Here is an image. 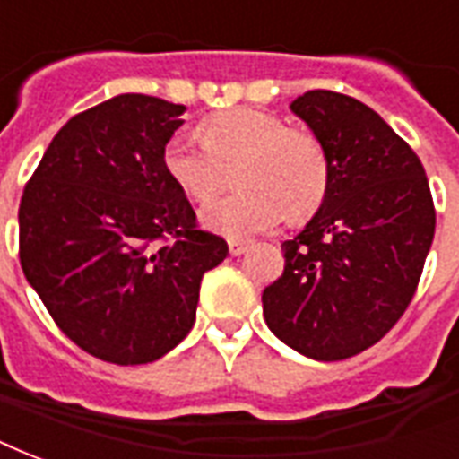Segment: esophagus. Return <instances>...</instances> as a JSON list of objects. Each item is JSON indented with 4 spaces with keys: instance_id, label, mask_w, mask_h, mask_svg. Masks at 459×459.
<instances>
[{
    "instance_id": "34e87169",
    "label": "esophagus",
    "mask_w": 459,
    "mask_h": 459,
    "mask_svg": "<svg viewBox=\"0 0 459 459\" xmlns=\"http://www.w3.org/2000/svg\"><path fill=\"white\" fill-rule=\"evenodd\" d=\"M249 251V242H237V239H230V254L232 256H242Z\"/></svg>"
}]
</instances>
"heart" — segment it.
<instances>
[{
	"mask_svg": "<svg viewBox=\"0 0 459 459\" xmlns=\"http://www.w3.org/2000/svg\"><path fill=\"white\" fill-rule=\"evenodd\" d=\"M203 146L184 135L169 137L161 167L178 191L205 203L222 188V169L234 167L239 186L201 210V222L230 239H249L273 230L282 217L302 222L322 208L332 167L324 144L305 130L254 108H230L198 126Z\"/></svg>",
	"mask_w": 459,
	"mask_h": 459,
	"instance_id": "1",
	"label": "heart"
}]
</instances>
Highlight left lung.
I'll return each instance as SVG.
<instances>
[{"mask_svg": "<svg viewBox=\"0 0 459 459\" xmlns=\"http://www.w3.org/2000/svg\"><path fill=\"white\" fill-rule=\"evenodd\" d=\"M290 111L324 144L332 181L322 208L282 242L285 271L261 302L285 346L332 363L377 343L404 315L436 210L421 160L370 106L316 89Z\"/></svg>", "mask_w": 459, "mask_h": 459, "instance_id": "left-lung-1", "label": "left lung"}]
</instances>
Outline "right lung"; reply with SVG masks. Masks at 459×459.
<instances>
[{"mask_svg": "<svg viewBox=\"0 0 459 459\" xmlns=\"http://www.w3.org/2000/svg\"><path fill=\"white\" fill-rule=\"evenodd\" d=\"M186 106L118 94L48 144L19 205V256L62 333L116 365L157 360L188 336L203 273L227 242L161 167Z\"/></svg>", "mask_w": 459, "mask_h": 459, "instance_id": "1", "label": "right lung"}]
</instances>
